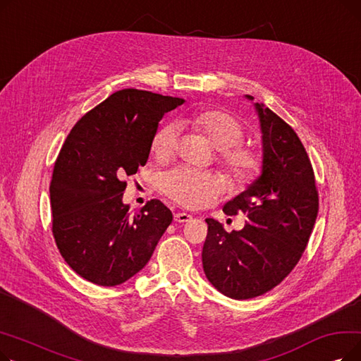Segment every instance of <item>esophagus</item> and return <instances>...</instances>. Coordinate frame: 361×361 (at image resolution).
<instances>
[{"instance_id": "obj_1", "label": "esophagus", "mask_w": 361, "mask_h": 361, "mask_svg": "<svg viewBox=\"0 0 361 361\" xmlns=\"http://www.w3.org/2000/svg\"><path fill=\"white\" fill-rule=\"evenodd\" d=\"M193 216L188 215V214H184V212H178L174 215V221L178 222V224H184V222H188Z\"/></svg>"}]
</instances>
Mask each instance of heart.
<instances>
[{"instance_id":"heart-1","label":"heart","mask_w":361,"mask_h":361,"mask_svg":"<svg viewBox=\"0 0 361 361\" xmlns=\"http://www.w3.org/2000/svg\"><path fill=\"white\" fill-rule=\"evenodd\" d=\"M187 123L203 133L206 139L221 150V162L235 183L247 184L259 176L262 157L253 149L238 146L244 139V128L231 114L218 109L202 111ZM177 137L176 124L161 126L152 139L154 155L158 159L173 155ZM159 187L165 195L187 207L203 206L224 192V183L219 177L187 166L165 171L159 177Z\"/></svg>"}]
</instances>
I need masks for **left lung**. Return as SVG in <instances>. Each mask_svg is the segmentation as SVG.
Returning a JSON list of instances; mask_svg holds the SVG:
<instances>
[{
    "mask_svg": "<svg viewBox=\"0 0 361 361\" xmlns=\"http://www.w3.org/2000/svg\"><path fill=\"white\" fill-rule=\"evenodd\" d=\"M262 133L260 176L224 204L241 212L244 228L226 233L207 218L202 263L206 278L224 295L247 300L268 293L298 263L316 222L319 197L307 152L295 131L255 98Z\"/></svg>",
    "mask_w": 361,
    "mask_h": 361,
    "instance_id": "8db88e82",
    "label": "left lung"
}]
</instances>
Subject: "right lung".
I'll use <instances>...</instances> for the list:
<instances>
[{
    "label": "right lung",
    "mask_w": 361,
    "mask_h": 361,
    "mask_svg": "<svg viewBox=\"0 0 361 361\" xmlns=\"http://www.w3.org/2000/svg\"><path fill=\"white\" fill-rule=\"evenodd\" d=\"M184 104L123 89L78 121L56 158L49 185L52 234L68 267L114 287L142 271L173 214L158 199L131 215L123 202L127 176L147 162L164 114Z\"/></svg>",
    "instance_id": "right-lung-1"
}]
</instances>
